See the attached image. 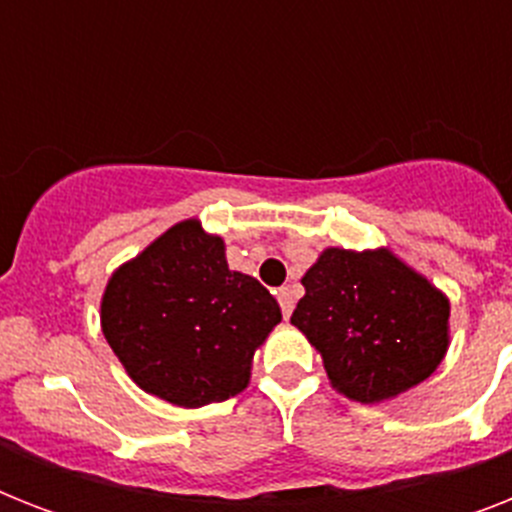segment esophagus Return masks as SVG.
<instances>
[{
  "mask_svg": "<svg viewBox=\"0 0 512 512\" xmlns=\"http://www.w3.org/2000/svg\"><path fill=\"white\" fill-rule=\"evenodd\" d=\"M279 305H281V313H284V319H289L292 316V308H295V295H292V289L284 287L279 289Z\"/></svg>",
  "mask_w": 512,
  "mask_h": 512,
  "instance_id": "1",
  "label": "esophagus"
}]
</instances>
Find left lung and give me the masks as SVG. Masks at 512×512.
<instances>
[{
  "label": "left lung",
  "instance_id": "obj_1",
  "mask_svg": "<svg viewBox=\"0 0 512 512\" xmlns=\"http://www.w3.org/2000/svg\"><path fill=\"white\" fill-rule=\"evenodd\" d=\"M303 287L292 324L316 345L332 385L348 398L385 401L441 364L449 303L388 249H327Z\"/></svg>",
  "mask_w": 512,
  "mask_h": 512
}]
</instances>
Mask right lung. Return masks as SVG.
<instances>
[{"label":"right lung","mask_w":512,"mask_h":512,"mask_svg":"<svg viewBox=\"0 0 512 512\" xmlns=\"http://www.w3.org/2000/svg\"><path fill=\"white\" fill-rule=\"evenodd\" d=\"M281 321L252 276L231 271L223 239L172 225L111 276L100 305L108 345L146 393L196 409L247 388L255 348Z\"/></svg>","instance_id":"right-lung-1"}]
</instances>
